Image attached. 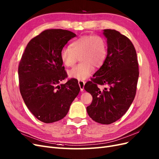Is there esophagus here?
<instances>
[{
	"label": "esophagus",
	"mask_w": 159,
	"mask_h": 159,
	"mask_svg": "<svg viewBox=\"0 0 159 159\" xmlns=\"http://www.w3.org/2000/svg\"><path fill=\"white\" fill-rule=\"evenodd\" d=\"M85 81H78V84H79V85H80V90L81 91H83L84 89V85H85Z\"/></svg>",
	"instance_id": "1"
}]
</instances>
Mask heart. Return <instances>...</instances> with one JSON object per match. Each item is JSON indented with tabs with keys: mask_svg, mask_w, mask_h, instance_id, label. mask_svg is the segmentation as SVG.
Wrapping results in <instances>:
<instances>
[{
	"mask_svg": "<svg viewBox=\"0 0 159 159\" xmlns=\"http://www.w3.org/2000/svg\"><path fill=\"white\" fill-rule=\"evenodd\" d=\"M107 45L104 38L98 35H84L72 42L70 47L64 48L60 53L61 60L66 67H73L68 72L71 78L84 80L93 74L94 67L99 68L106 60Z\"/></svg>",
	"mask_w": 159,
	"mask_h": 159,
	"instance_id": "heart-1",
	"label": "heart"
}]
</instances>
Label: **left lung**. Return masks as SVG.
Here are the masks:
<instances>
[{
  "mask_svg": "<svg viewBox=\"0 0 159 159\" xmlns=\"http://www.w3.org/2000/svg\"><path fill=\"white\" fill-rule=\"evenodd\" d=\"M107 55L104 64L84 89L93 97L87 107L89 116L101 124L109 125L127 112L135 97L139 64L135 48L129 38L115 30L105 29ZM98 85L106 87L102 90Z\"/></svg>",
  "mask_w": 159,
  "mask_h": 159,
  "instance_id": "8db88e82",
  "label": "left lung"
}]
</instances>
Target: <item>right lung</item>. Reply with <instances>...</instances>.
Returning a JSON list of instances; mask_svg holds the SVG:
<instances>
[{
	"mask_svg": "<svg viewBox=\"0 0 159 159\" xmlns=\"http://www.w3.org/2000/svg\"><path fill=\"white\" fill-rule=\"evenodd\" d=\"M75 34L48 29L28 42L18 66L19 88L28 109L40 121L50 123L63 119L80 92L78 81H60L68 75L60 53Z\"/></svg>",
	"mask_w": 159,
	"mask_h": 159,
	"instance_id": "add662e5",
	"label": "right lung"
}]
</instances>
